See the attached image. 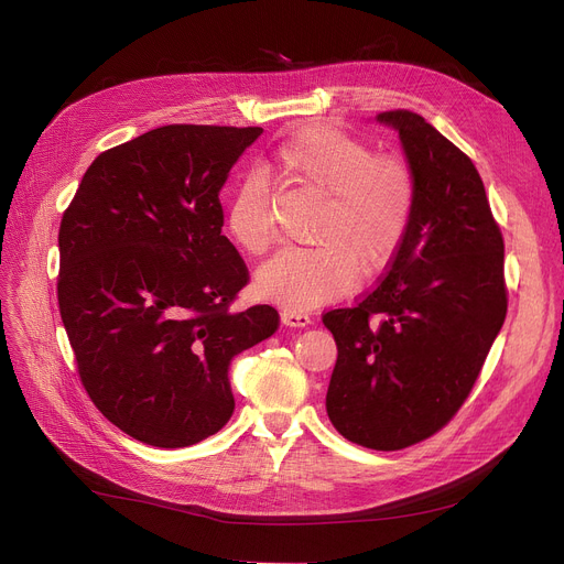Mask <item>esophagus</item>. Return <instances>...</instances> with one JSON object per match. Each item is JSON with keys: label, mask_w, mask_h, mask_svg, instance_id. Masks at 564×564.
<instances>
[{"label": "esophagus", "mask_w": 564, "mask_h": 564, "mask_svg": "<svg viewBox=\"0 0 564 564\" xmlns=\"http://www.w3.org/2000/svg\"><path fill=\"white\" fill-rule=\"evenodd\" d=\"M281 322L285 324V327H297V329H302V327H308L311 317H308L306 313H302V311L283 308V311H281Z\"/></svg>", "instance_id": "34e87169"}]
</instances>
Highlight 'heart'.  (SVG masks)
I'll use <instances>...</instances> for the list:
<instances>
[{
    "instance_id": "1",
    "label": "heart",
    "mask_w": 564,
    "mask_h": 564,
    "mask_svg": "<svg viewBox=\"0 0 564 564\" xmlns=\"http://www.w3.org/2000/svg\"><path fill=\"white\" fill-rule=\"evenodd\" d=\"M285 181L322 196L313 249H285L256 274L258 297L290 311L334 302L361 276H375L398 256L416 205L409 166L375 155L361 139L313 126L285 139L274 153ZM232 240L251 256L274 242L272 200L264 177L247 173L226 205Z\"/></svg>"
}]
</instances>
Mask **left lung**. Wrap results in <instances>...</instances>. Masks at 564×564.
I'll use <instances>...</instances> for the list:
<instances>
[{
    "mask_svg": "<svg viewBox=\"0 0 564 564\" xmlns=\"http://www.w3.org/2000/svg\"><path fill=\"white\" fill-rule=\"evenodd\" d=\"M375 118L400 137L416 205L387 276L322 317L338 347L327 413L347 441L400 451L446 425L476 383L508 313L506 247L455 143L406 109Z\"/></svg>",
    "mask_w": 564,
    "mask_h": 564,
    "instance_id": "obj_1",
    "label": "left lung"
}]
</instances>
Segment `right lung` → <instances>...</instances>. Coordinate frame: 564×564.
I'll use <instances>...</instances> for the list:
<instances>
[{"label":"right lung","instance_id":"right-lung-1","mask_svg":"<svg viewBox=\"0 0 564 564\" xmlns=\"http://www.w3.org/2000/svg\"><path fill=\"white\" fill-rule=\"evenodd\" d=\"M262 128L164 126L100 153L58 228V308L86 393L118 430L185 448L232 416L228 366L279 329L230 304L247 264L219 192Z\"/></svg>","mask_w":564,"mask_h":564}]
</instances>
